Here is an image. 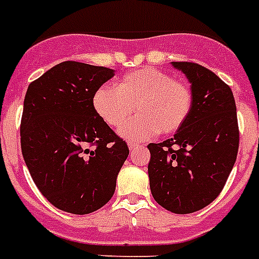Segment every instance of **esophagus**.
I'll return each instance as SVG.
<instances>
[{
  "instance_id": "esophagus-1",
  "label": "esophagus",
  "mask_w": 259,
  "mask_h": 259,
  "mask_svg": "<svg viewBox=\"0 0 259 259\" xmlns=\"http://www.w3.org/2000/svg\"><path fill=\"white\" fill-rule=\"evenodd\" d=\"M138 147H141V146H139L138 143H134V142L129 143V150H130V151H134V150H137V148H138Z\"/></svg>"
}]
</instances>
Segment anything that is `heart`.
Masks as SVG:
<instances>
[{
	"instance_id": "1",
	"label": "heart",
	"mask_w": 259,
	"mask_h": 259,
	"mask_svg": "<svg viewBox=\"0 0 259 259\" xmlns=\"http://www.w3.org/2000/svg\"><path fill=\"white\" fill-rule=\"evenodd\" d=\"M94 109L107 125L120 127L132 113L120 134L132 141H143L155 134L169 136L184 126L193 109V91L184 80L155 67L123 75L116 87L102 86L92 98Z\"/></svg>"
}]
</instances>
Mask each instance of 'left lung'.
Listing matches in <instances>:
<instances>
[{
	"label": "left lung",
	"instance_id": "1",
	"mask_svg": "<svg viewBox=\"0 0 259 259\" xmlns=\"http://www.w3.org/2000/svg\"><path fill=\"white\" fill-rule=\"evenodd\" d=\"M190 82L193 109L173 138L147 146L150 189L161 207L192 213L220 194L238 151L237 113L232 90L194 62H172Z\"/></svg>",
	"mask_w": 259,
	"mask_h": 259
}]
</instances>
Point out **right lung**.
Masks as SVG:
<instances>
[{"mask_svg":"<svg viewBox=\"0 0 259 259\" xmlns=\"http://www.w3.org/2000/svg\"><path fill=\"white\" fill-rule=\"evenodd\" d=\"M113 75L108 67L65 61L27 89L23 159L40 193L66 212L84 215L103 207L129 155L126 142L92 104L96 90Z\"/></svg>","mask_w":259,"mask_h":259,"instance_id":"right-lung-1","label":"right lung"}]
</instances>
